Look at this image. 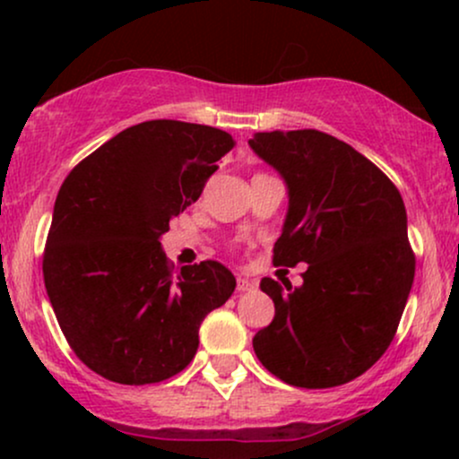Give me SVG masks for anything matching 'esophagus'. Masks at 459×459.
<instances>
[{
	"mask_svg": "<svg viewBox=\"0 0 459 459\" xmlns=\"http://www.w3.org/2000/svg\"><path fill=\"white\" fill-rule=\"evenodd\" d=\"M250 289H255V281L246 276H237V291H250Z\"/></svg>",
	"mask_w": 459,
	"mask_h": 459,
	"instance_id": "1",
	"label": "esophagus"
}]
</instances>
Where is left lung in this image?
<instances>
[{
	"label": "left lung",
	"instance_id": "8db88e82",
	"mask_svg": "<svg viewBox=\"0 0 459 459\" xmlns=\"http://www.w3.org/2000/svg\"><path fill=\"white\" fill-rule=\"evenodd\" d=\"M247 144L289 187L273 265L308 263L302 287L261 281L276 315L252 339L255 354L291 386L356 380L388 350L412 289L402 194L376 163L324 131H270Z\"/></svg>",
	"mask_w": 459,
	"mask_h": 459
}]
</instances>
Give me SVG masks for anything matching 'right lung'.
I'll use <instances>...</instances> for the list:
<instances>
[{
    "label": "right lung",
    "mask_w": 459,
    "mask_h": 459,
    "mask_svg": "<svg viewBox=\"0 0 459 459\" xmlns=\"http://www.w3.org/2000/svg\"><path fill=\"white\" fill-rule=\"evenodd\" d=\"M233 146L222 129L146 120L99 146L62 183L45 289L71 350L105 380L142 386L177 376L196 354L203 319L235 291L222 263L175 272L160 244Z\"/></svg>",
    "instance_id": "obj_1"
}]
</instances>
